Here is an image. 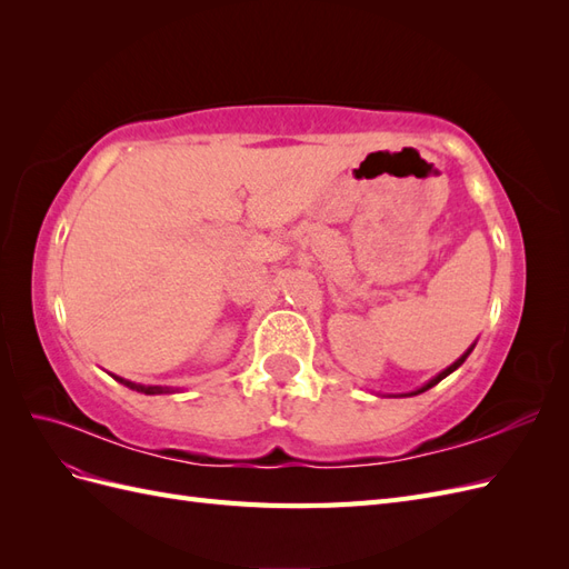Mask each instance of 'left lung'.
<instances>
[{"label": "left lung", "mask_w": 569, "mask_h": 569, "mask_svg": "<svg viewBox=\"0 0 569 569\" xmlns=\"http://www.w3.org/2000/svg\"><path fill=\"white\" fill-rule=\"evenodd\" d=\"M475 343H477V341H475ZM475 343H472V347H470L468 351H465V353H462V356H460V358L456 360V363H451L449 368H446V370H441V372H439L437 377H432V380H429V382H425V385H422L420 389H416V391H408V393H399V396H418V393H422V391H427V389H432L435 385H439V382L443 380V377H449V375H451L453 370H458V368H460V366L465 363V358H468V356L472 353V349H475Z\"/></svg>", "instance_id": "obj_1"}]
</instances>
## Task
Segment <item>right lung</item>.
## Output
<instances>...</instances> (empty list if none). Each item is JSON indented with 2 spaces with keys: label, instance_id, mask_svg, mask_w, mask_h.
Here are the masks:
<instances>
[{
  "label": "right lung",
  "instance_id": "add662e5",
  "mask_svg": "<svg viewBox=\"0 0 569 569\" xmlns=\"http://www.w3.org/2000/svg\"><path fill=\"white\" fill-rule=\"evenodd\" d=\"M113 380L116 382H120V385H126L128 389H132V391H140V393H170L173 389L170 387H153V385H137V382H130V380H123V377H118V375H113Z\"/></svg>",
  "mask_w": 569,
  "mask_h": 569
}]
</instances>
